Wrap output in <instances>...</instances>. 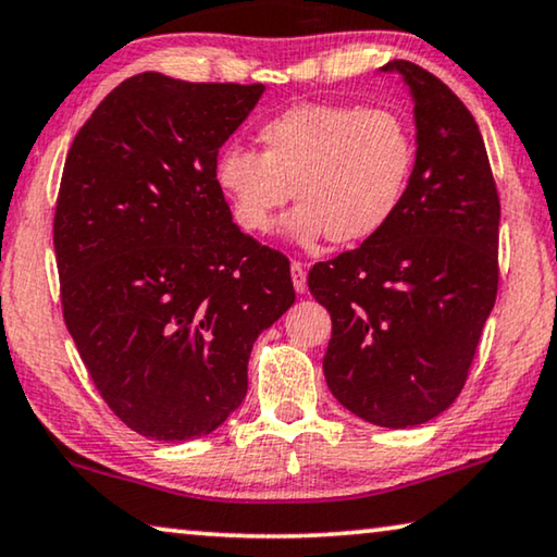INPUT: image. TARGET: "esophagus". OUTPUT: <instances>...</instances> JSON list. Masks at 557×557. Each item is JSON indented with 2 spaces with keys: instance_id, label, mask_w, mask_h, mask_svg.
<instances>
[{
  "instance_id": "esophagus-1",
  "label": "esophagus",
  "mask_w": 557,
  "mask_h": 557,
  "mask_svg": "<svg viewBox=\"0 0 557 557\" xmlns=\"http://www.w3.org/2000/svg\"><path fill=\"white\" fill-rule=\"evenodd\" d=\"M289 272H293V285L297 293H305L307 289V272H305V264L302 262H293L289 264Z\"/></svg>"
}]
</instances>
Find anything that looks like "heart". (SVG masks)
Listing matches in <instances>:
<instances>
[{"label": "heart", "mask_w": 557, "mask_h": 557, "mask_svg": "<svg viewBox=\"0 0 557 557\" xmlns=\"http://www.w3.org/2000/svg\"><path fill=\"white\" fill-rule=\"evenodd\" d=\"M260 154L222 147L212 180L235 225L268 235L282 207H297L285 222L297 245L330 239L355 247L380 235L400 210L414 145L410 127L389 110L305 102L257 129Z\"/></svg>", "instance_id": "heart-1"}]
</instances>
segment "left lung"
I'll list each match as a JSON object with an SVG mask.
<instances>
[{
    "label": "left lung",
    "mask_w": 557,
    "mask_h": 557,
    "mask_svg": "<svg viewBox=\"0 0 557 557\" xmlns=\"http://www.w3.org/2000/svg\"><path fill=\"white\" fill-rule=\"evenodd\" d=\"M414 104V168L400 210L358 250L318 262L307 287L332 318L330 393L380 428L450 408L497 295L500 199L475 120L422 66L395 60Z\"/></svg>",
    "instance_id": "1"
}]
</instances>
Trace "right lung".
Masks as SVG:
<instances>
[{
    "label": "right lung",
    "mask_w": 557,
    "mask_h": 557,
    "mask_svg": "<svg viewBox=\"0 0 557 557\" xmlns=\"http://www.w3.org/2000/svg\"><path fill=\"white\" fill-rule=\"evenodd\" d=\"M262 85L143 72L74 137L54 210L66 330L135 433L180 443L239 408L257 335L295 302L289 260L232 222L220 147Z\"/></svg>",
    "instance_id": "add662e5"
}]
</instances>
